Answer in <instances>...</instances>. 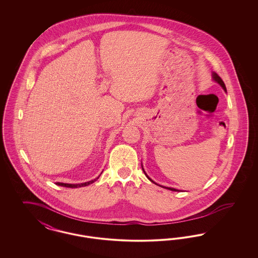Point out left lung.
<instances>
[{
    "instance_id": "obj_1",
    "label": "left lung",
    "mask_w": 258,
    "mask_h": 258,
    "mask_svg": "<svg viewBox=\"0 0 258 258\" xmlns=\"http://www.w3.org/2000/svg\"><path fill=\"white\" fill-rule=\"evenodd\" d=\"M213 79L217 82V83H219L221 87H222V89L226 92V87H225V84H224V82L222 81V79H221V77L218 75V74H216V73H213ZM142 169H143V166H142ZM143 171H144V169H143ZM145 173V175L147 176L148 179L151 181V182H153V183H155L151 178H149V176H148L147 174H146V172L144 171ZM156 184V183H155ZM160 185V184H159ZM160 186H162V187H165V188H167V189H170V190H173V191H179L178 189H176V188H173V187H167V186H163V185H160Z\"/></svg>"
}]
</instances>
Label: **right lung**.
I'll use <instances>...</instances> for the list:
<instances>
[{"label":"right lung","instance_id":"right-lung-1","mask_svg":"<svg viewBox=\"0 0 258 258\" xmlns=\"http://www.w3.org/2000/svg\"><path fill=\"white\" fill-rule=\"evenodd\" d=\"M98 178H99V176H98V178H96L95 180H92V181H89V182H86V183H82V184H64V183H56V184H58V185H61V186H66V187H72V188H75V187H81V186H86L88 184H92V183H94L95 181H97Z\"/></svg>","mask_w":258,"mask_h":258}]
</instances>
